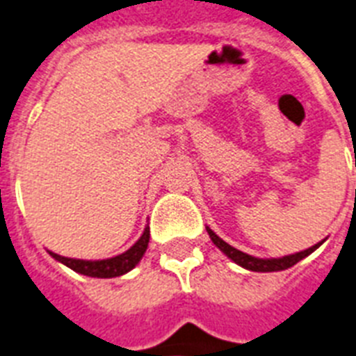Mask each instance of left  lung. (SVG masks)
Segmentation results:
<instances>
[{
	"label": "left lung",
	"mask_w": 356,
	"mask_h": 356,
	"mask_svg": "<svg viewBox=\"0 0 356 356\" xmlns=\"http://www.w3.org/2000/svg\"><path fill=\"white\" fill-rule=\"evenodd\" d=\"M207 233H209V237H211L213 244L217 246L220 252L227 255V257L232 259L233 263H237L238 266H243L246 270H252V272H280V270H286L294 266L296 263H300L301 259H305L307 255H311L314 250L320 246L322 243L314 244L311 248L303 250V252H298V254H292V255H285V257H280V259H259V257H252V255L244 254L241 250L233 248L229 246L227 243H224L222 238L218 237L217 233H213L209 227H206Z\"/></svg>",
	"instance_id": "8db88e82"
}]
</instances>
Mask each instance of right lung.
<instances>
[{"mask_svg": "<svg viewBox=\"0 0 356 356\" xmlns=\"http://www.w3.org/2000/svg\"><path fill=\"white\" fill-rule=\"evenodd\" d=\"M149 238L150 229L145 227L143 235L139 237V241L134 244L132 248L127 250L124 254L115 255V257L110 259H102V261H84V259L62 257V255L53 254V252H49V255L82 275H90V277H118V275H123L127 272H130L141 261L143 254L147 252V246H149Z\"/></svg>", "mask_w": 356, "mask_h": 356, "instance_id": "right-lung-1", "label": "right lung"}]
</instances>
